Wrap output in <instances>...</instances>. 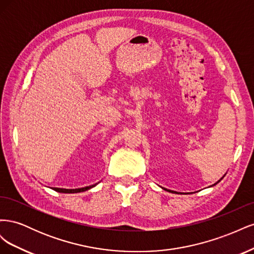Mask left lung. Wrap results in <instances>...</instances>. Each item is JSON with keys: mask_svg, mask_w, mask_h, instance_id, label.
Segmentation results:
<instances>
[{"mask_svg": "<svg viewBox=\"0 0 254 254\" xmlns=\"http://www.w3.org/2000/svg\"><path fill=\"white\" fill-rule=\"evenodd\" d=\"M214 186H215V184H214ZM165 190V189H164ZM168 191H171V190H168Z\"/></svg>", "mask_w": 254, "mask_h": 254, "instance_id": "obj_1", "label": "left lung"}]
</instances>
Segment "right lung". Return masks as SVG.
Masks as SVG:
<instances>
[{
	"instance_id": "right-lung-1",
	"label": "right lung",
	"mask_w": 254,
	"mask_h": 254,
	"mask_svg": "<svg viewBox=\"0 0 254 254\" xmlns=\"http://www.w3.org/2000/svg\"><path fill=\"white\" fill-rule=\"evenodd\" d=\"M96 184H93V186H90V187H86V188H81V189H74V190H67V189H59V188H53L54 190L59 191V193H80V191H84V190H88L92 188H94Z\"/></svg>"
}]
</instances>
